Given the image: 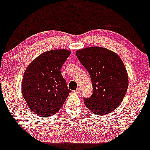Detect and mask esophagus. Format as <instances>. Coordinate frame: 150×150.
Listing matches in <instances>:
<instances>
[{"instance_id":"esophagus-1","label":"esophagus","mask_w":150,"mask_h":150,"mask_svg":"<svg viewBox=\"0 0 150 150\" xmlns=\"http://www.w3.org/2000/svg\"><path fill=\"white\" fill-rule=\"evenodd\" d=\"M74 92H75V93H76V94H79V93L80 92V88H77L76 90H75V91H74Z\"/></svg>"}]
</instances>
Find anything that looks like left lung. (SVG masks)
Segmentation results:
<instances>
[{
    "instance_id": "obj_1",
    "label": "left lung",
    "mask_w": 150,
    "mask_h": 150,
    "mask_svg": "<svg viewBox=\"0 0 150 150\" xmlns=\"http://www.w3.org/2000/svg\"><path fill=\"white\" fill-rule=\"evenodd\" d=\"M77 57L87 70L93 86L92 97L84 98L85 106L97 115L111 113L123 101L128 75L118 55L99 46L77 50Z\"/></svg>"
}]
</instances>
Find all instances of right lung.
<instances>
[{"label":"right lung","mask_w":150,"mask_h":150,"mask_svg":"<svg viewBox=\"0 0 150 150\" xmlns=\"http://www.w3.org/2000/svg\"><path fill=\"white\" fill-rule=\"evenodd\" d=\"M70 53L67 49L46 51L25 70L22 94L29 108L38 116L49 117L58 112L71 92L61 73Z\"/></svg>","instance_id":"1"}]
</instances>
